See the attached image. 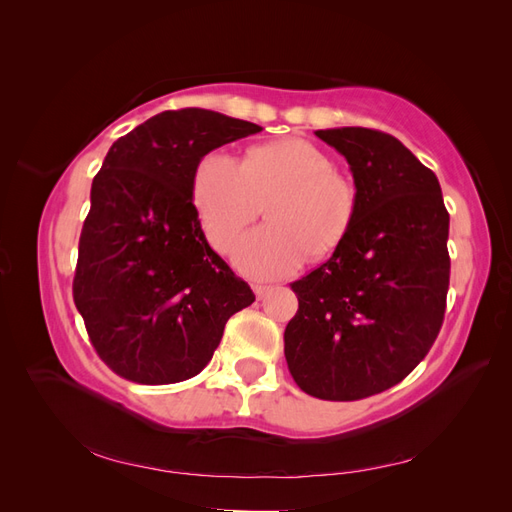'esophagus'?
<instances>
[{"label": "esophagus", "mask_w": 512, "mask_h": 512, "mask_svg": "<svg viewBox=\"0 0 512 512\" xmlns=\"http://www.w3.org/2000/svg\"><path fill=\"white\" fill-rule=\"evenodd\" d=\"M269 290H271V286H267V284H254V292H256V297H258V299L267 297Z\"/></svg>", "instance_id": "34e87169"}]
</instances>
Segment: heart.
Returning <instances> with one entry per match:
<instances>
[{
    "label": "heart",
    "instance_id": "b5f03b06",
    "mask_svg": "<svg viewBox=\"0 0 512 512\" xmlns=\"http://www.w3.org/2000/svg\"><path fill=\"white\" fill-rule=\"evenodd\" d=\"M359 185L307 138H280L247 149L243 162L211 151L194 168L192 203L207 241L228 250L265 205L267 224L232 250L235 267L258 280L327 258L348 239L359 215Z\"/></svg>",
    "mask_w": 512,
    "mask_h": 512
}]
</instances>
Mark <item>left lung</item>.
Segmentation results:
<instances>
[{
	"instance_id": "8db88e82",
	"label": "left lung",
	"mask_w": 512,
	"mask_h": 512,
	"mask_svg": "<svg viewBox=\"0 0 512 512\" xmlns=\"http://www.w3.org/2000/svg\"><path fill=\"white\" fill-rule=\"evenodd\" d=\"M316 136L348 160L359 215L344 245L290 284L299 309L284 354L307 395L356 401L399 384L436 342L451 280L448 211L438 177L395 136Z\"/></svg>"
}]
</instances>
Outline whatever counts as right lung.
I'll return each instance as SVG.
<instances>
[{"label": "right lung", "mask_w": 512, "mask_h": 512, "mask_svg": "<svg viewBox=\"0 0 512 512\" xmlns=\"http://www.w3.org/2000/svg\"><path fill=\"white\" fill-rule=\"evenodd\" d=\"M205 108L164 111L117 138L91 183L74 305L91 346L138 384L188 380L254 292L211 250L192 203L209 151L260 132Z\"/></svg>", "instance_id": "obj_1"}]
</instances>
